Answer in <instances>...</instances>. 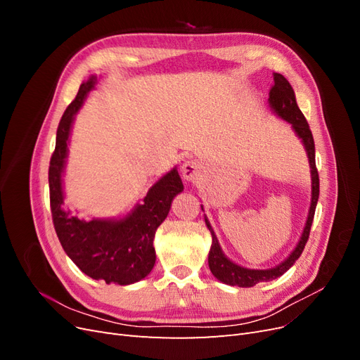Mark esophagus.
Returning <instances> with one entry per match:
<instances>
[{
    "label": "esophagus",
    "instance_id": "34e87169",
    "mask_svg": "<svg viewBox=\"0 0 360 360\" xmlns=\"http://www.w3.org/2000/svg\"><path fill=\"white\" fill-rule=\"evenodd\" d=\"M201 172H202V165L198 160H186L181 167V176L189 181L197 179Z\"/></svg>",
    "mask_w": 360,
    "mask_h": 360
}]
</instances>
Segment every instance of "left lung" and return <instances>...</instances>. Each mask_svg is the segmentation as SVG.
<instances>
[{"label": "left lung", "instance_id": "left-lung-1", "mask_svg": "<svg viewBox=\"0 0 360 360\" xmlns=\"http://www.w3.org/2000/svg\"><path fill=\"white\" fill-rule=\"evenodd\" d=\"M274 81H275V84H274V86H271L270 93H269V105L278 117L285 120V122H288L292 126L294 132H296V135L302 139L304 150H307L308 159H309L311 179H312V197H311L308 219H307V224H304L303 233H302V237H300L297 246L294 248V250L288 255V258L285 261H282V263L276 267L266 269V270H255V269H246V267L238 266V264L233 263L231 259H228L225 257L209 219L204 217L205 225L212 233L209 267L212 270V274L217 279L228 285H237V287L248 288V287H254L255 284H258V282H267V281L279 278L281 275H284L285 271L294 263H296V259L303 252L304 245H307L308 238H309L311 225H312L314 214H315V207H317V201H319L320 179H319L317 167H315V146H314V138H312L309 124L307 122V118H304V115L302 114V111L299 110L297 102H296V96H294V90L290 85V82L281 73H274ZM201 209H202V205H201Z\"/></svg>", "mask_w": 360, "mask_h": 360}]
</instances>
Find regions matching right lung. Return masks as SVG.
<instances>
[{"mask_svg":"<svg viewBox=\"0 0 360 360\" xmlns=\"http://www.w3.org/2000/svg\"><path fill=\"white\" fill-rule=\"evenodd\" d=\"M96 76L81 84L75 101L64 111L57 129L56 150L49 163V198L58 240L73 263L93 279L129 285L144 279L155 266L153 240L171 202L183 191L179 171L172 168L147 192L144 202L122 219L82 221L63 209V171L75 114L79 111Z\"/></svg>","mask_w":360,"mask_h":360,"instance_id":"1","label":"right lung"}]
</instances>
